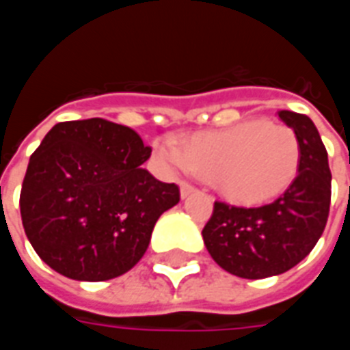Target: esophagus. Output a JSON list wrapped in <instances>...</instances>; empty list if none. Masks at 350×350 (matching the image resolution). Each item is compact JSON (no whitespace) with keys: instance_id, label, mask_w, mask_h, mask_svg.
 I'll return each mask as SVG.
<instances>
[{"instance_id":"esophagus-1","label":"esophagus","mask_w":350,"mask_h":350,"mask_svg":"<svg viewBox=\"0 0 350 350\" xmlns=\"http://www.w3.org/2000/svg\"><path fill=\"white\" fill-rule=\"evenodd\" d=\"M195 185H191V183L187 182H182L180 183V195H182V198H187L189 195H193L195 193Z\"/></svg>"}]
</instances>
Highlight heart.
Here are the masks:
<instances>
[{"instance_id":"1","label":"heart","mask_w":350,"mask_h":350,"mask_svg":"<svg viewBox=\"0 0 350 350\" xmlns=\"http://www.w3.org/2000/svg\"><path fill=\"white\" fill-rule=\"evenodd\" d=\"M153 155L167 168H189L240 204H262L283 195L298 176L301 144L293 127L245 120L219 131L193 135L182 148L159 140Z\"/></svg>"}]
</instances>
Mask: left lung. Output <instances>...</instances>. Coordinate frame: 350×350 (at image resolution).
Instances as JSON below:
<instances>
[{"mask_svg":"<svg viewBox=\"0 0 350 350\" xmlns=\"http://www.w3.org/2000/svg\"><path fill=\"white\" fill-rule=\"evenodd\" d=\"M301 144L293 185L270 204L240 208L215 202L202 228L208 253L223 270L243 279L279 275L308 257L328 221L332 174L328 153L308 116L279 110Z\"/></svg>","mask_w":350,"mask_h":350,"instance_id":"obj_1","label":"left lung"}]
</instances>
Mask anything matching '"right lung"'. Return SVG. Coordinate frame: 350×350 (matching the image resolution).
Here are the masks:
<instances>
[{
	"label": "right lung",
	"instance_id": "add662e5",
	"mask_svg": "<svg viewBox=\"0 0 350 350\" xmlns=\"http://www.w3.org/2000/svg\"><path fill=\"white\" fill-rule=\"evenodd\" d=\"M152 148L103 118L56 123L29 157L20 193L22 225L35 253L77 281H107L144 257L152 230L180 202L176 183L142 163Z\"/></svg>",
	"mask_w": 350,
	"mask_h": 350
}]
</instances>
